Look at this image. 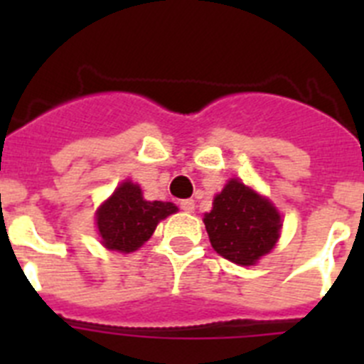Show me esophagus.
<instances>
[{"instance_id":"34e87169","label":"esophagus","mask_w":364,"mask_h":364,"mask_svg":"<svg viewBox=\"0 0 364 364\" xmlns=\"http://www.w3.org/2000/svg\"><path fill=\"white\" fill-rule=\"evenodd\" d=\"M180 210L186 211V213H193V211H195V200H193V198L182 200L180 202Z\"/></svg>"}]
</instances>
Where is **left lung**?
<instances>
[{
	"instance_id": "left-lung-1",
	"label": "left lung",
	"mask_w": 364,
	"mask_h": 364,
	"mask_svg": "<svg viewBox=\"0 0 364 364\" xmlns=\"http://www.w3.org/2000/svg\"><path fill=\"white\" fill-rule=\"evenodd\" d=\"M215 252L239 266H253L273 250L281 237V215L255 189L231 178L204 215Z\"/></svg>"
}]
</instances>
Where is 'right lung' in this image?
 <instances>
[{"mask_svg": "<svg viewBox=\"0 0 364 364\" xmlns=\"http://www.w3.org/2000/svg\"><path fill=\"white\" fill-rule=\"evenodd\" d=\"M173 202L146 200L140 186L125 180L96 211V228L107 250L131 253L151 239L156 224L176 213Z\"/></svg>", "mask_w": 364, "mask_h": 364, "instance_id": "1", "label": "right lung"}]
</instances>
